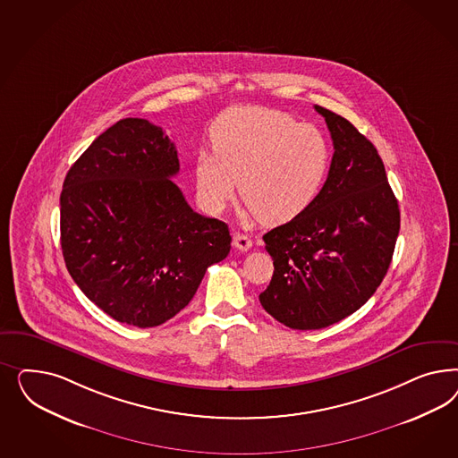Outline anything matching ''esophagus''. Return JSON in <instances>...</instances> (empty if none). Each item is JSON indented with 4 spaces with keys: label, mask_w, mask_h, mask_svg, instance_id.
<instances>
[{
    "label": "esophagus",
    "mask_w": 458,
    "mask_h": 458,
    "mask_svg": "<svg viewBox=\"0 0 458 458\" xmlns=\"http://www.w3.org/2000/svg\"><path fill=\"white\" fill-rule=\"evenodd\" d=\"M233 245L240 251H247V250L251 249V240L243 233H233Z\"/></svg>",
    "instance_id": "34e87169"
}]
</instances>
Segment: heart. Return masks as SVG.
I'll return each mask as SVG.
<instances>
[{
  "label": "heart",
  "instance_id": "b5f03b06",
  "mask_svg": "<svg viewBox=\"0 0 458 458\" xmlns=\"http://www.w3.org/2000/svg\"><path fill=\"white\" fill-rule=\"evenodd\" d=\"M211 151L194 161L196 184L209 208L220 211L235 194L250 215L280 225L301 216L318 199L331 166L327 139L287 112L235 107L211 129Z\"/></svg>",
  "mask_w": 458,
  "mask_h": 458
}]
</instances>
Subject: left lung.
<instances>
[{"mask_svg": "<svg viewBox=\"0 0 458 458\" xmlns=\"http://www.w3.org/2000/svg\"><path fill=\"white\" fill-rule=\"evenodd\" d=\"M333 138L327 180L314 205L265 233L274 276L260 304L291 329H322L356 312L388 272L400 208L371 140L316 106Z\"/></svg>", "mask_w": 458, "mask_h": 458, "instance_id": "8db88e82", "label": "left lung"}]
</instances>
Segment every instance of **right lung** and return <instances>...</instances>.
<instances>
[{
	"label": "right lung",
	"mask_w": 458,
	"mask_h": 458,
	"mask_svg": "<svg viewBox=\"0 0 458 458\" xmlns=\"http://www.w3.org/2000/svg\"><path fill=\"white\" fill-rule=\"evenodd\" d=\"M174 142L146 119L102 132L70 167L60 194L64 260L112 319L154 327L193 299L230 253L228 225L198 215L171 181Z\"/></svg>",
	"instance_id": "add662e5"
}]
</instances>
